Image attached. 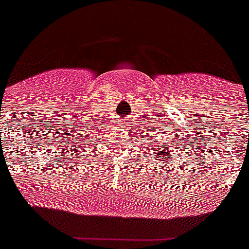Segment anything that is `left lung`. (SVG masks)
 I'll use <instances>...</instances> for the list:
<instances>
[{
	"mask_svg": "<svg viewBox=\"0 0 249 249\" xmlns=\"http://www.w3.org/2000/svg\"><path fill=\"white\" fill-rule=\"evenodd\" d=\"M156 137H160L161 140H154V151H155V155H154V158H155L156 161H160V163H164V161H166L168 160V158L169 156H172V158H177L178 155V148L177 146H174V144H172V142L173 143H176V140L177 138H174V140H172L169 136V133H165L164 132V129H160L159 132H156L155 134ZM155 136H150L152 138V137Z\"/></svg>",
	"mask_w": 249,
	"mask_h": 249,
	"instance_id": "1",
	"label": "left lung"
}]
</instances>
